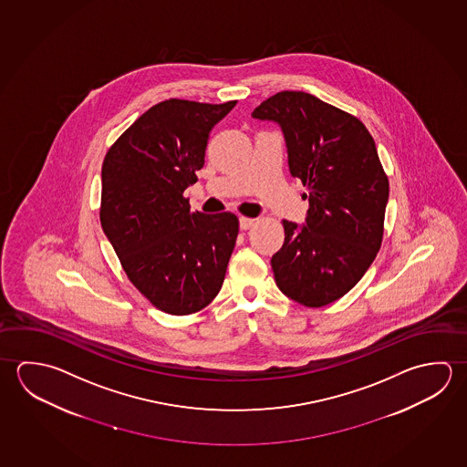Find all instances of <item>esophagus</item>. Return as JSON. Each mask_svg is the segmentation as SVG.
Returning a JSON list of instances; mask_svg holds the SVG:
<instances>
[{
	"label": "esophagus",
	"instance_id": "esophagus-1",
	"mask_svg": "<svg viewBox=\"0 0 467 467\" xmlns=\"http://www.w3.org/2000/svg\"><path fill=\"white\" fill-rule=\"evenodd\" d=\"M254 224H255V220H254V218H245V216H241V218H239V226H241V230H249V228H253Z\"/></svg>",
	"mask_w": 467,
	"mask_h": 467
}]
</instances>
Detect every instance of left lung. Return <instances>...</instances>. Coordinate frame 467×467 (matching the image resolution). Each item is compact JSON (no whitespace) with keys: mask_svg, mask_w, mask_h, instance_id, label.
<instances>
[{"mask_svg":"<svg viewBox=\"0 0 467 467\" xmlns=\"http://www.w3.org/2000/svg\"><path fill=\"white\" fill-rule=\"evenodd\" d=\"M253 118L282 128L290 173L308 189L306 226L282 222L274 277L288 298L325 306L359 282L382 244L389 179L376 142L356 116L305 91H280Z\"/></svg>","mask_w":467,"mask_h":467,"instance_id":"1","label":"left lung"}]
</instances>
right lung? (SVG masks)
Masks as SVG:
<instances>
[{
  "label": "right lung",
  "instance_id": "obj_1",
  "mask_svg": "<svg viewBox=\"0 0 467 467\" xmlns=\"http://www.w3.org/2000/svg\"><path fill=\"white\" fill-rule=\"evenodd\" d=\"M234 107L161 101L103 161L101 228L132 285L169 315L197 313L213 302L236 244V214L193 213L183 197L205 164L214 124Z\"/></svg>",
  "mask_w": 467,
  "mask_h": 467
}]
</instances>
